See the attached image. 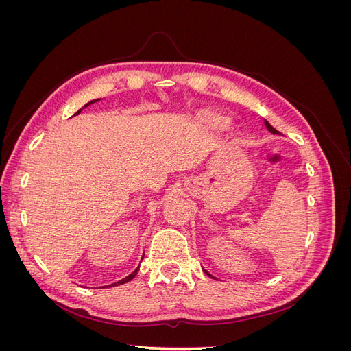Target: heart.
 <instances>
[{"instance_id": "1", "label": "heart", "mask_w": 351, "mask_h": 351, "mask_svg": "<svg viewBox=\"0 0 351 351\" xmlns=\"http://www.w3.org/2000/svg\"><path fill=\"white\" fill-rule=\"evenodd\" d=\"M196 120L202 127H204V129L212 130V132H219L228 125L230 117L221 111L206 108V110H200L196 114Z\"/></svg>"}]
</instances>
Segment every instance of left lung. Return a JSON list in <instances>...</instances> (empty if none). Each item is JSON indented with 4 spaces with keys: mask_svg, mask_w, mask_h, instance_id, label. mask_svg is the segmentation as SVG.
Masks as SVG:
<instances>
[{
    "mask_svg": "<svg viewBox=\"0 0 351 351\" xmlns=\"http://www.w3.org/2000/svg\"><path fill=\"white\" fill-rule=\"evenodd\" d=\"M265 127H267V129H268V132H269V133H272V134H281V133H280L278 130H275V129H274V127H272V125H271V124H269V123H268L267 120H265ZM202 269H204V268H202ZM204 272H205V274L208 275V277H210V278H214V280H217V278L214 277V275H210V274H209V272H208L206 269H204Z\"/></svg>",
    "mask_w": 351,
    "mask_h": 351,
    "instance_id": "1",
    "label": "left lung"
}]
</instances>
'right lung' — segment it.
Returning <instances> with one entry per match:
<instances>
[{"instance_id": "1", "label": "right lung", "mask_w": 351, "mask_h": 351, "mask_svg": "<svg viewBox=\"0 0 351 351\" xmlns=\"http://www.w3.org/2000/svg\"><path fill=\"white\" fill-rule=\"evenodd\" d=\"M98 101H101V99H93V101H89L88 104H84V105H83V107H82V108H80V110H79V111H77L76 114H74V115H77V114H80V112H82V110H84V108H86V107H89V105H90V104H93V102H98ZM143 256H145V252H143ZM143 256H142V259H143ZM141 262H142V261H141ZM139 267H141V265H139ZM139 267H137V268H136V269H134V271H133V272H132L130 275H127V277H125V278H123V280H120V281H117V282H114V284H110L108 287H114V285H121V284H125V282H129V281H132V280H133V278L136 277V274H137V272H139Z\"/></svg>"}]
</instances>
